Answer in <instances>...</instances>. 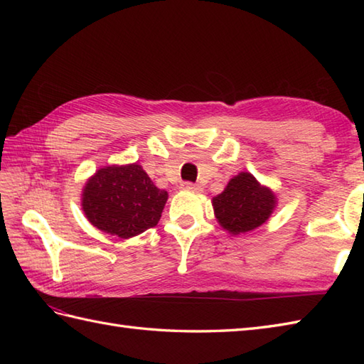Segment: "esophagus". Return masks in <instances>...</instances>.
<instances>
[{
  "instance_id": "esophagus-1",
  "label": "esophagus",
  "mask_w": 364,
  "mask_h": 364,
  "mask_svg": "<svg viewBox=\"0 0 364 364\" xmlns=\"http://www.w3.org/2000/svg\"><path fill=\"white\" fill-rule=\"evenodd\" d=\"M183 189L192 191V192H202V186H200V184H194V183H184Z\"/></svg>"
}]
</instances>
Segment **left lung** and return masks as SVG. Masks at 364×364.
<instances>
[{
    "mask_svg": "<svg viewBox=\"0 0 364 364\" xmlns=\"http://www.w3.org/2000/svg\"><path fill=\"white\" fill-rule=\"evenodd\" d=\"M219 225L239 236L257 230L269 220L277 208L275 192L249 172L235 175L219 196L211 200Z\"/></svg>",
    "mask_w": 364,
    "mask_h": 364,
    "instance_id": "1",
    "label": "left lung"
}]
</instances>
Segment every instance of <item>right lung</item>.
I'll list each match as a JSON object with an SVG mask.
<instances>
[{
    "instance_id": "right-lung-1",
    "label": "right lung",
    "mask_w": 364,
    "mask_h": 364,
    "mask_svg": "<svg viewBox=\"0 0 364 364\" xmlns=\"http://www.w3.org/2000/svg\"><path fill=\"white\" fill-rule=\"evenodd\" d=\"M168 198L142 166L100 167L82 188L84 215L103 233L129 239L156 225Z\"/></svg>"
}]
</instances>
